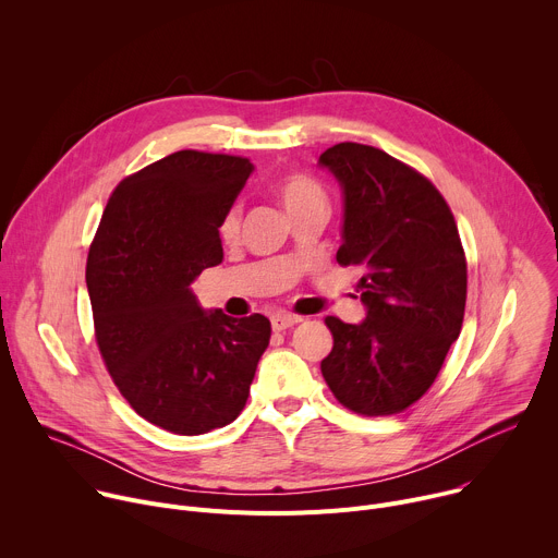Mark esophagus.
Instances as JSON below:
<instances>
[{
	"instance_id": "obj_1",
	"label": "esophagus",
	"mask_w": 558,
	"mask_h": 558,
	"mask_svg": "<svg viewBox=\"0 0 558 558\" xmlns=\"http://www.w3.org/2000/svg\"><path fill=\"white\" fill-rule=\"evenodd\" d=\"M300 323L298 315H287V313H278L271 317V327L274 331H284V329H291L293 325Z\"/></svg>"
}]
</instances>
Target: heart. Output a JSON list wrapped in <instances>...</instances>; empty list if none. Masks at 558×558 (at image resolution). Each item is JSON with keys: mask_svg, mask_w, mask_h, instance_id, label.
Returning <instances> with one entry per match:
<instances>
[{"mask_svg": "<svg viewBox=\"0 0 558 558\" xmlns=\"http://www.w3.org/2000/svg\"><path fill=\"white\" fill-rule=\"evenodd\" d=\"M276 198L289 218H295L313 209H327L325 190L320 187V183L304 174L284 177L276 185ZM238 231H241V211L231 209L220 222V238L225 243H231Z\"/></svg>", "mask_w": 558, "mask_h": 558, "instance_id": "b5f03b06", "label": "heart"}]
</instances>
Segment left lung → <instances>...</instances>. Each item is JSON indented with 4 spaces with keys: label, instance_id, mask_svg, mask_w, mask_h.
I'll return each mask as SVG.
<instances>
[{
    "label": "left lung",
    "instance_id": "8db88e82",
    "mask_svg": "<svg viewBox=\"0 0 558 558\" xmlns=\"http://www.w3.org/2000/svg\"><path fill=\"white\" fill-rule=\"evenodd\" d=\"M317 166L342 190L340 265H360L366 317L329 315L323 375L347 409L377 417L409 409L435 381L465 308V256L444 196L390 154L329 147Z\"/></svg>",
    "mask_w": 558,
    "mask_h": 558
}]
</instances>
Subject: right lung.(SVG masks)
<instances>
[{"label":"right lung","mask_w":558,"mask_h":558,"mask_svg":"<svg viewBox=\"0 0 558 558\" xmlns=\"http://www.w3.org/2000/svg\"><path fill=\"white\" fill-rule=\"evenodd\" d=\"M252 172L241 156L174 151L117 185L88 254L106 366L141 417L177 435L241 415L269 347L265 315L235 320L192 291L222 263L218 229Z\"/></svg>","instance_id":"add662e5"}]
</instances>
